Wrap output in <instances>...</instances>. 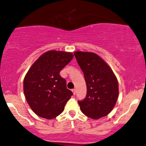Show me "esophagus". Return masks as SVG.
<instances>
[{"label":"esophagus","instance_id":"34e87169","mask_svg":"<svg viewBox=\"0 0 146 146\" xmlns=\"http://www.w3.org/2000/svg\"><path fill=\"white\" fill-rule=\"evenodd\" d=\"M72 92H73V95H75V93H76V90L73 89V90H72Z\"/></svg>","mask_w":146,"mask_h":146}]
</instances>
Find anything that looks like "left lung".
<instances>
[{
  "mask_svg": "<svg viewBox=\"0 0 146 146\" xmlns=\"http://www.w3.org/2000/svg\"><path fill=\"white\" fill-rule=\"evenodd\" d=\"M74 56L84 73L86 84V98L78 101L82 112L97 119L108 115L119 95L117 78L108 64L91 52H75Z\"/></svg>",
  "mask_w": 146,
  "mask_h": 146,
  "instance_id": "left-lung-1",
  "label": "left lung"
}]
</instances>
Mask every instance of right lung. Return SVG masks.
Instances as JSON below:
<instances>
[{
	"mask_svg": "<svg viewBox=\"0 0 146 146\" xmlns=\"http://www.w3.org/2000/svg\"><path fill=\"white\" fill-rule=\"evenodd\" d=\"M71 53L49 51L33 64L25 75L23 89L32 110L42 118L53 119L61 114L73 95L60 72L73 59Z\"/></svg>",
	"mask_w": 146,
	"mask_h": 146,
	"instance_id": "1",
	"label": "right lung"
}]
</instances>
